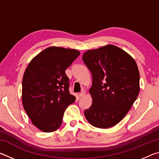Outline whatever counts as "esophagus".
<instances>
[{
	"label": "esophagus",
	"mask_w": 159,
	"mask_h": 159,
	"mask_svg": "<svg viewBox=\"0 0 159 159\" xmlns=\"http://www.w3.org/2000/svg\"><path fill=\"white\" fill-rule=\"evenodd\" d=\"M85 95V90H82L81 92L79 93V96L80 97V98H82V97H83Z\"/></svg>",
	"instance_id": "1"
}]
</instances>
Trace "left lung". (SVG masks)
<instances>
[{
  "label": "left lung",
  "instance_id": "8db88e82",
  "mask_svg": "<svg viewBox=\"0 0 159 159\" xmlns=\"http://www.w3.org/2000/svg\"><path fill=\"white\" fill-rule=\"evenodd\" d=\"M82 58L93 75V102L84 111L85 118L96 128H111L125 116L139 95L138 65L114 45L86 51Z\"/></svg>",
  "mask_w": 159,
  "mask_h": 159
}]
</instances>
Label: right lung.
<instances>
[{
    "mask_svg": "<svg viewBox=\"0 0 159 159\" xmlns=\"http://www.w3.org/2000/svg\"><path fill=\"white\" fill-rule=\"evenodd\" d=\"M79 55L75 49L49 47L35 56L26 67L22 79V104L40 130H57L65 109L76 100L69 93L65 71Z\"/></svg>",
    "mask_w": 159,
    "mask_h": 159,
    "instance_id": "obj_1",
    "label": "right lung"
}]
</instances>
